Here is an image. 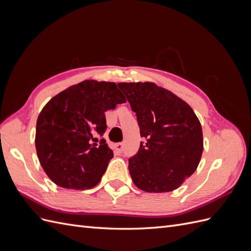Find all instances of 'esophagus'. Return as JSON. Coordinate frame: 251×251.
I'll use <instances>...</instances> for the list:
<instances>
[{"label": "esophagus", "instance_id": "obj_1", "mask_svg": "<svg viewBox=\"0 0 251 251\" xmlns=\"http://www.w3.org/2000/svg\"><path fill=\"white\" fill-rule=\"evenodd\" d=\"M124 147H125V144L123 142H118V143L114 144V149H115V151H118V153H121V151H124Z\"/></svg>", "mask_w": 251, "mask_h": 251}]
</instances>
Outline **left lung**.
Segmentation results:
<instances>
[{"instance_id": "obj_1", "label": "left lung", "mask_w": 251, "mask_h": 251, "mask_svg": "<svg viewBox=\"0 0 251 251\" xmlns=\"http://www.w3.org/2000/svg\"><path fill=\"white\" fill-rule=\"evenodd\" d=\"M141 137L138 153L128 159L134 184L147 193L178 188L192 176L203 151L200 121L187 102L155 82H119Z\"/></svg>"}]
</instances>
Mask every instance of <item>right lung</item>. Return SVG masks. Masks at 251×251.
<instances>
[{
    "mask_svg": "<svg viewBox=\"0 0 251 251\" xmlns=\"http://www.w3.org/2000/svg\"><path fill=\"white\" fill-rule=\"evenodd\" d=\"M126 100L115 82L83 80L52 97L36 121L35 149L51 181L69 189L100 183L113 157L103 139L104 112Z\"/></svg>",
    "mask_w": 251,
    "mask_h": 251,
    "instance_id": "right-lung-1",
    "label": "right lung"
}]
</instances>
